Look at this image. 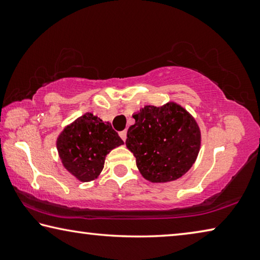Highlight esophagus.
<instances>
[{
	"label": "esophagus",
	"instance_id": "obj_1",
	"mask_svg": "<svg viewBox=\"0 0 260 260\" xmlns=\"http://www.w3.org/2000/svg\"><path fill=\"white\" fill-rule=\"evenodd\" d=\"M119 136L122 139V141H126L127 139V132L126 131H121L119 133Z\"/></svg>",
	"mask_w": 260,
	"mask_h": 260
}]
</instances>
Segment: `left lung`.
Masks as SVG:
<instances>
[{
  "label": "left lung",
  "mask_w": 260,
  "mask_h": 260,
  "mask_svg": "<svg viewBox=\"0 0 260 260\" xmlns=\"http://www.w3.org/2000/svg\"><path fill=\"white\" fill-rule=\"evenodd\" d=\"M133 118L126 147L144 179L169 182L190 170L200 152L201 131L187 110L174 102L159 108L146 105Z\"/></svg>",
  "instance_id": "obj_1"
}]
</instances>
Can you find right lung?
Returning <instances> with one entry per match:
<instances>
[{"mask_svg":"<svg viewBox=\"0 0 260 260\" xmlns=\"http://www.w3.org/2000/svg\"><path fill=\"white\" fill-rule=\"evenodd\" d=\"M124 144L110 122L87 112L67 126L57 139V150L65 169L82 182L96 179L105 156Z\"/></svg>","mask_w":260,"mask_h":260,"instance_id":"add662e5","label":"right lung"}]
</instances>
